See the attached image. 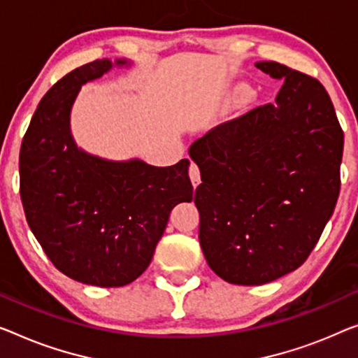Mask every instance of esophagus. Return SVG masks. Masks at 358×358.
<instances>
[{
    "label": "esophagus",
    "mask_w": 358,
    "mask_h": 358,
    "mask_svg": "<svg viewBox=\"0 0 358 358\" xmlns=\"http://www.w3.org/2000/svg\"><path fill=\"white\" fill-rule=\"evenodd\" d=\"M189 178H191V183L196 188L197 185L201 183V175H199V169H197V165L194 162L189 164Z\"/></svg>",
    "instance_id": "esophagus-1"
}]
</instances>
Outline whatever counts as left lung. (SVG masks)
Returning <instances> with one entry per match:
<instances>
[{
	"instance_id": "8db88e82",
	"label": "left lung",
	"mask_w": 358,
	"mask_h": 358,
	"mask_svg": "<svg viewBox=\"0 0 358 358\" xmlns=\"http://www.w3.org/2000/svg\"><path fill=\"white\" fill-rule=\"evenodd\" d=\"M255 67L285 80L275 104L212 128L189 146L199 243L213 273L260 286L299 268L339 196L344 133L318 80L273 61Z\"/></svg>"
}]
</instances>
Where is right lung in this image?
Wrapping results in <instances>:
<instances>
[{"instance_id":"obj_1","label":"right lung","mask_w":358,"mask_h":358,"mask_svg":"<svg viewBox=\"0 0 358 358\" xmlns=\"http://www.w3.org/2000/svg\"><path fill=\"white\" fill-rule=\"evenodd\" d=\"M130 59H98L61 78L40 101L19 157L20 197L36 241L59 271L83 285L120 287L151 264L180 202L193 201L188 159L154 167L83 151L71 130L80 90Z\"/></svg>"}]
</instances>
